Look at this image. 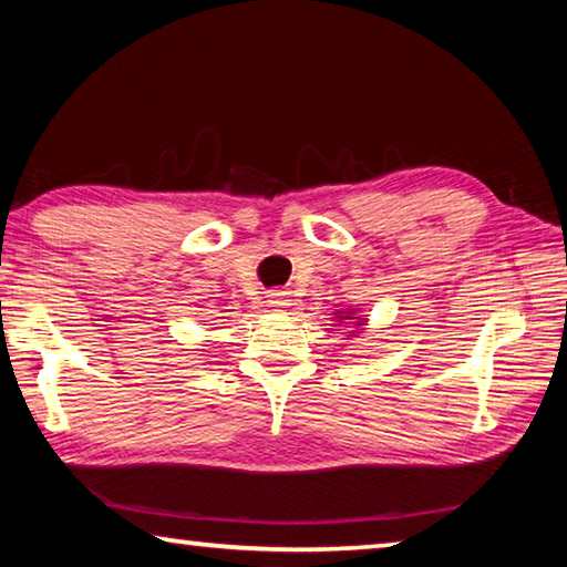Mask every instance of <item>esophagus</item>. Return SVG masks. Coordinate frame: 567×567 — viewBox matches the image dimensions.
<instances>
[{
	"instance_id": "34e87169",
	"label": "esophagus",
	"mask_w": 567,
	"mask_h": 567,
	"mask_svg": "<svg viewBox=\"0 0 567 567\" xmlns=\"http://www.w3.org/2000/svg\"><path fill=\"white\" fill-rule=\"evenodd\" d=\"M290 305V300H287V292H272L270 295V307H285Z\"/></svg>"
}]
</instances>
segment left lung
I'll list each match as a JSON object with an SVG mask.
<instances>
[{
	"instance_id": "left-lung-1",
	"label": "left lung",
	"mask_w": 567,
	"mask_h": 567,
	"mask_svg": "<svg viewBox=\"0 0 567 567\" xmlns=\"http://www.w3.org/2000/svg\"><path fill=\"white\" fill-rule=\"evenodd\" d=\"M350 315H352V312H344V315L340 312V320H354V318H350Z\"/></svg>"
}]
</instances>
